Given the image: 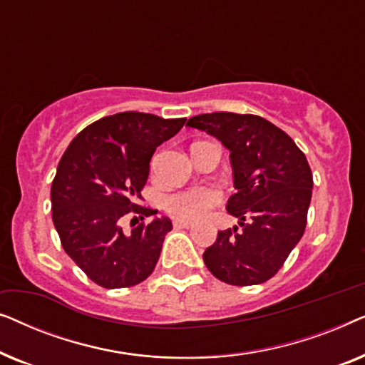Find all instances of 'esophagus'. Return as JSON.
Listing matches in <instances>:
<instances>
[{"label": "esophagus", "instance_id": "esophagus-1", "mask_svg": "<svg viewBox=\"0 0 365 365\" xmlns=\"http://www.w3.org/2000/svg\"><path fill=\"white\" fill-rule=\"evenodd\" d=\"M174 226L176 227H182V229H189L192 226L191 222H187V221H179V219H176V221H174Z\"/></svg>", "mask_w": 365, "mask_h": 365}]
</instances>
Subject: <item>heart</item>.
Instances as JSON below:
<instances>
[{"instance_id": "heart-1", "label": "heart", "mask_w": 365, "mask_h": 365, "mask_svg": "<svg viewBox=\"0 0 365 365\" xmlns=\"http://www.w3.org/2000/svg\"><path fill=\"white\" fill-rule=\"evenodd\" d=\"M221 202V194L211 186H199L174 192L166 197L164 207L169 216L179 221L194 222L206 217L214 206Z\"/></svg>"}]
</instances>
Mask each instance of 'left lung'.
<instances>
[{
  "label": "left lung",
  "instance_id": "left-lung-1",
  "mask_svg": "<svg viewBox=\"0 0 365 365\" xmlns=\"http://www.w3.org/2000/svg\"><path fill=\"white\" fill-rule=\"evenodd\" d=\"M186 126L229 149L236 189L226 209L239 226L217 232L202 254L204 264L231 286L266 282L306 229L314 184L306 156L282 129L254 114H197Z\"/></svg>",
  "mask_w": 365,
  "mask_h": 365
}]
</instances>
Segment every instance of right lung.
<instances>
[{
	"label": "right lung",
	"instance_id": "add662e5",
	"mask_svg": "<svg viewBox=\"0 0 365 365\" xmlns=\"http://www.w3.org/2000/svg\"><path fill=\"white\" fill-rule=\"evenodd\" d=\"M184 123L186 118L118 113L84 128L64 151L51 184L53 222L64 251L98 286H136L156 267L173 222L134 201L156 148ZM129 212L153 221L126 235L118 222Z\"/></svg>",
	"mask_w": 365,
	"mask_h": 365
}]
</instances>
